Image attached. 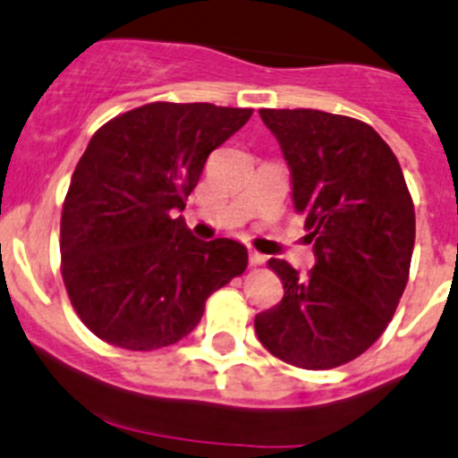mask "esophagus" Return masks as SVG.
Wrapping results in <instances>:
<instances>
[{"mask_svg": "<svg viewBox=\"0 0 458 458\" xmlns=\"http://www.w3.org/2000/svg\"><path fill=\"white\" fill-rule=\"evenodd\" d=\"M265 260H267V256H262V253L256 251V249H251V251H249V265L251 267L265 265Z\"/></svg>", "mask_w": 458, "mask_h": 458, "instance_id": "34e87169", "label": "esophagus"}]
</instances>
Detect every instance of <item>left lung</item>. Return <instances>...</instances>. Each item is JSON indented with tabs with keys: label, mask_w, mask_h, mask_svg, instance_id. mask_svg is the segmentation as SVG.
I'll use <instances>...</instances> for the list:
<instances>
[{
	"label": "left lung",
	"mask_w": 458,
	"mask_h": 458,
	"mask_svg": "<svg viewBox=\"0 0 458 458\" xmlns=\"http://www.w3.org/2000/svg\"><path fill=\"white\" fill-rule=\"evenodd\" d=\"M292 169L316 265L307 276L271 258L284 296L256 316L276 359L332 369L378 341L396 311L414 249V202L392 148L365 122L316 108H260Z\"/></svg>",
	"instance_id": "left-lung-1"
}]
</instances>
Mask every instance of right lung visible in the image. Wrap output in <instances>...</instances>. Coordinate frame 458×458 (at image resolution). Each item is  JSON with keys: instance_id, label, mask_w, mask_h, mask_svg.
<instances>
[{"instance_id": "obj_1", "label": "right lung", "mask_w": 458, "mask_h": 458, "mask_svg": "<svg viewBox=\"0 0 458 458\" xmlns=\"http://www.w3.org/2000/svg\"><path fill=\"white\" fill-rule=\"evenodd\" d=\"M251 108L151 102L95 131L62 207V278L108 345L151 352L193 332L207 298L247 269V249L205 242L182 216L214 148Z\"/></svg>"}]
</instances>
